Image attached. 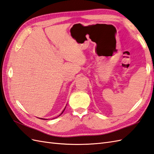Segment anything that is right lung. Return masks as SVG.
Instances as JSON below:
<instances>
[{
	"label": "right lung",
	"mask_w": 154,
	"mask_h": 154,
	"mask_svg": "<svg viewBox=\"0 0 154 154\" xmlns=\"http://www.w3.org/2000/svg\"><path fill=\"white\" fill-rule=\"evenodd\" d=\"M65 110V109H64V110H63V112H62V113H61V114H60V115H59V116H61V114H63V112H64V110Z\"/></svg>",
	"instance_id": "add662e5"
}]
</instances>
